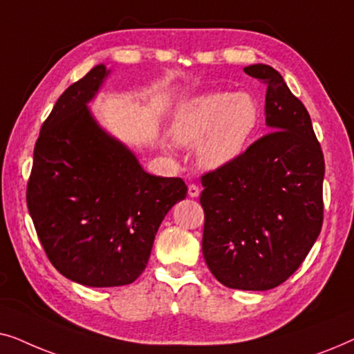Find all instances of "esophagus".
<instances>
[{"label":"esophagus","mask_w":354,"mask_h":354,"mask_svg":"<svg viewBox=\"0 0 354 354\" xmlns=\"http://www.w3.org/2000/svg\"><path fill=\"white\" fill-rule=\"evenodd\" d=\"M198 195H200V187L195 185V183H190V185H188V196L196 198Z\"/></svg>","instance_id":"obj_1"}]
</instances>
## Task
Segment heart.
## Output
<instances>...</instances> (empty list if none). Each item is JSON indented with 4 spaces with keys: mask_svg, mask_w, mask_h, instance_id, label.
I'll return each instance as SVG.
<instances>
[{
    "mask_svg": "<svg viewBox=\"0 0 354 354\" xmlns=\"http://www.w3.org/2000/svg\"><path fill=\"white\" fill-rule=\"evenodd\" d=\"M261 122L253 95L212 91L182 106L172 122L177 142L198 147L203 166L216 169L234 162L245 151Z\"/></svg>",
    "mask_w": 354,
    "mask_h": 354,
    "instance_id": "heart-1",
    "label": "heart"
}]
</instances>
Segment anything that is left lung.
Here are the masks:
<instances>
[{"label":"left lung","mask_w":354,"mask_h":354,"mask_svg":"<svg viewBox=\"0 0 354 354\" xmlns=\"http://www.w3.org/2000/svg\"><path fill=\"white\" fill-rule=\"evenodd\" d=\"M243 71L268 85L272 132L201 176L203 256L225 287L263 292L283 283L321 234L326 164L311 118L282 75L266 64Z\"/></svg>","instance_id":"8db88e82"}]
</instances>
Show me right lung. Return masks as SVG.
I'll list each match as a JSON object with an SVG mask.
<instances>
[{"label": "right lung", "instance_id": "obj_1", "mask_svg": "<svg viewBox=\"0 0 354 354\" xmlns=\"http://www.w3.org/2000/svg\"><path fill=\"white\" fill-rule=\"evenodd\" d=\"M109 71L95 66L41 125L27 207L51 264L86 287L132 283L147 268L164 216L187 196L180 177L145 172L96 124L86 103Z\"/></svg>", "mask_w": 354, "mask_h": 354}]
</instances>
